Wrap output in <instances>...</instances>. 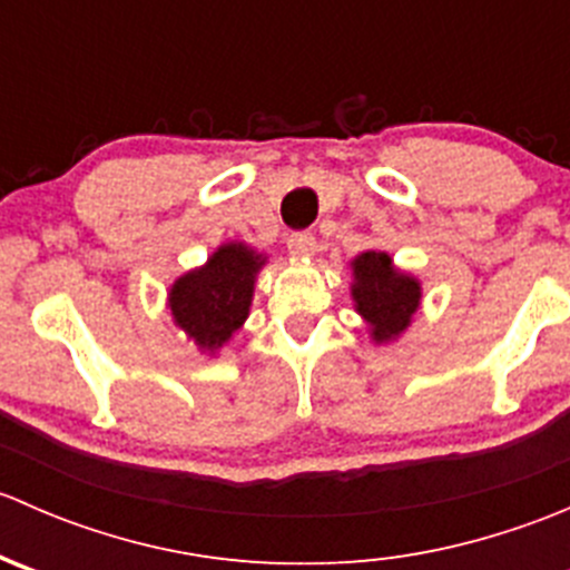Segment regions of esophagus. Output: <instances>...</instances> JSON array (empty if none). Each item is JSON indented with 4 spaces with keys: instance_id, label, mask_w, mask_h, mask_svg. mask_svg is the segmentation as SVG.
<instances>
[{
    "instance_id": "esophagus-1",
    "label": "esophagus",
    "mask_w": 570,
    "mask_h": 570,
    "mask_svg": "<svg viewBox=\"0 0 570 570\" xmlns=\"http://www.w3.org/2000/svg\"><path fill=\"white\" fill-rule=\"evenodd\" d=\"M286 248H289V253L295 258H312L314 253H317V239L306 232L292 234V237L286 239Z\"/></svg>"
}]
</instances>
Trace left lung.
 <instances>
[{"label": "left lung", "instance_id": "8db88e82", "mask_svg": "<svg viewBox=\"0 0 570 570\" xmlns=\"http://www.w3.org/2000/svg\"><path fill=\"white\" fill-rule=\"evenodd\" d=\"M350 297L364 320L372 344L386 347L400 342L422 308V281L407 269L396 267L386 250H364L350 258Z\"/></svg>", "mask_w": 570, "mask_h": 570}]
</instances>
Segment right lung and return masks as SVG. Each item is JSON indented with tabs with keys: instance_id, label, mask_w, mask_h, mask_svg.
Instances as JSON below:
<instances>
[{
	"instance_id": "1",
	"label": "right lung",
	"mask_w": 570,
	"mask_h": 570,
	"mask_svg": "<svg viewBox=\"0 0 570 570\" xmlns=\"http://www.w3.org/2000/svg\"><path fill=\"white\" fill-rule=\"evenodd\" d=\"M267 258V253L248 243L228 239L217 245L200 267L187 269L170 284L165 306L174 325L200 355L217 358V353L245 325L256 278Z\"/></svg>"
}]
</instances>
